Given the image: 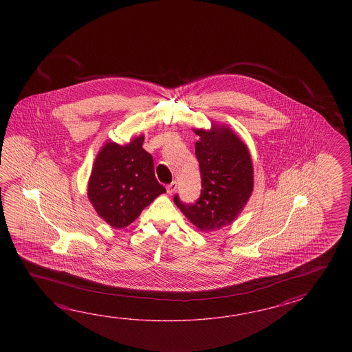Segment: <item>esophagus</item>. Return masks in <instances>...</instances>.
I'll return each instance as SVG.
<instances>
[{
  "instance_id": "1",
  "label": "esophagus",
  "mask_w": 352,
  "mask_h": 352,
  "mask_svg": "<svg viewBox=\"0 0 352 352\" xmlns=\"http://www.w3.org/2000/svg\"><path fill=\"white\" fill-rule=\"evenodd\" d=\"M176 188H177V184H176V181H173L170 185H167V187H166L167 194L173 195L176 191Z\"/></svg>"
}]
</instances>
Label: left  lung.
<instances>
[{
    "instance_id": "1",
    "label": "left lung",
    "mask_w": 352,
    "mask_h": 352,
    "mask_svg": "<svg viewBox=\"0 0 352 352\" xmlns=\"http://www.w3.org/2000/svg\"><path fill=\"white\" fill-rule=\"evenodd\" d=\"M199 141L195 155L201 173V195L195 204L173 201L202 232L232 224L247 205L254 187V170L247 144L226 126L211 123V129L194 128Z\"/></svg>"
}]
</instances>
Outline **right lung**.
<instances>
[{
  "label": "right lung",
  "mask_w": 352,
  "mask_h": 352,
  "mask_svg": "<svg viewBox=\"0 0 352 352\" xmlns=\"http://www.w3.org/2000/svg\"><path fill=\"white\" fill-rule=\"evenodd\" d=\"M144 135L126 144L107 142L88 181V199L98 215L116 229L132 224L142 210L166 192L158 184L153 158L142 148Z\"/></svg>",
  "instance_id": "obj_1"
}]
</instances>
